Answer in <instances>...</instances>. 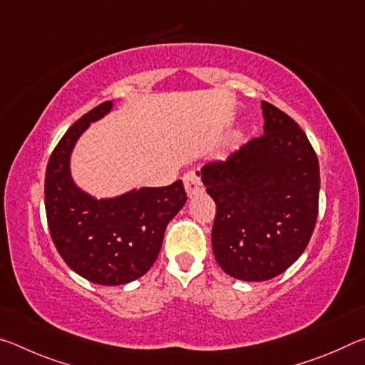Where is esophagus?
<instances>
[{
    "instance_id": "34e87169",
    "label": "esophagus",
    "mask_w": 365,
    "mask_h": 365,
    "mask_svg": "<svg viewBox=\"0 0 365 365\" xmlns=\"http://www.w3.org/2000/svg\"><path fill=\"white\" fill-rule=\"evenodd\" d=\"M183 185H185V190H187L188 196H193L201 193L205 187H202V182H201V172L200 170H190L187 174L183 175Z\"/></svg>"
}]
</instances>
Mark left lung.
Returning a JSON list of instances; mask_svg holds the SVG:
<instances>
[{"instance_id": "8db88e82", "label": "left lung", "mask_w": 365, "mask_h": 365, "mask_svg": "<svg viewBox=\"0 0 365 365\" xmlns=\"http://www.w3.org/2000/svg\"><path fill=\"white\" fill-rule=\"evenodd\" d=\"M261 106V137L201 169L215 202V261L245 282L285 272L304 252L319 214L316 151L292 117L267 101Z\"/></svg>"}]
</instances>
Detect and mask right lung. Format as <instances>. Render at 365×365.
<instances>
[{"mask_svg": "<svg viewBox=\"0 0 365 365\" xmlns=\"http://www.w3.org/2000/svg\"><path fill=\"white\" fill-rule=\"evenodd\" d=\"M110 108L113 103L104 101L69 127L49 156L45 175L46 219L58 252L83 279L108 287L137 280L151 269L165 227L187 201L182 180L109 200H95L73 183V146Z\"/></svg>", "mask_w": 365, "mask_h": 365, "instance_id": "obj_1", "label": "right lung"}]
</instances>
